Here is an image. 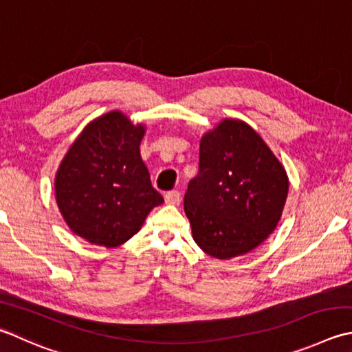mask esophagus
Returning <instances> with one entry per match:
<instances>
[{"label":"esophagus","mask_w":352,"mask_h":352,"mask_svg":"<svg viewBox=\"0 0 352 352\" xmlns=\"http://www.w3.org/2000/svg\"><path fill=\"white\" fill-rule=\"evenodd\" d=\"M164 203L170 204V206H178L182 203V197H180V192L178 190H170L168 192L166 195H164Z\"/></svg>","instance_id":"obj_1"}]
</instances>
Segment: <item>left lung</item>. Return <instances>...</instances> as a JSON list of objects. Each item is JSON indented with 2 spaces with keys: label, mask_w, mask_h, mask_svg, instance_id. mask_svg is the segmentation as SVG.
<instances>
[{
  "label": "left lung",
  "mask_w": 352,
  "mask_h": 352,
  "mask_svg": "<svg viewBox=\"0 0 352 352\" xmlns=\"http://www.w3.org/2000/svg\"><path fill=\"white\" fill-rule=\"evenodd\" d=\"M199 169L184 195L192 238L209 256L250 253L276 229L288 175L256 129L226 117L199 140Z\"/></svg>",
  "instance_id": "8db88e82"
}]
</instances>
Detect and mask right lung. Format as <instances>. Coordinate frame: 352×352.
Segmentation results:
<instances>
[{"label":"right lung","mask_w":352,"mask_h":352,"mask_svg":"<svg viewBox=\"0 0 352 352\" xmlns=\"http://www.w3.org/2000/svg\"><path fill=\"white\" fill-rule=\"evenodd\" d=\"M144 134L143 122L113 109L89 122L68 148L54 175V198L74 235L119 247L163 203L140 155Z\"/></svg>","instance_id":"add662e5"}]
</instances>
